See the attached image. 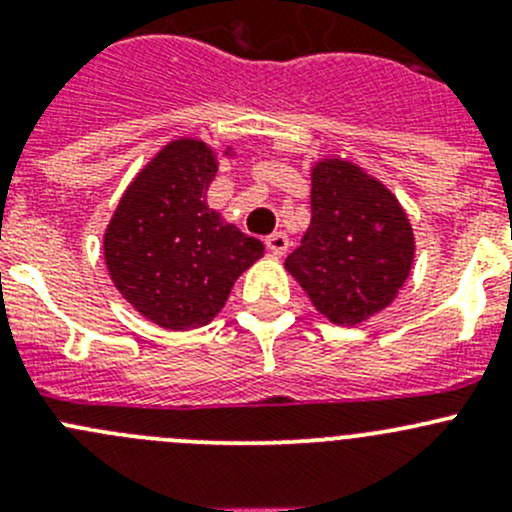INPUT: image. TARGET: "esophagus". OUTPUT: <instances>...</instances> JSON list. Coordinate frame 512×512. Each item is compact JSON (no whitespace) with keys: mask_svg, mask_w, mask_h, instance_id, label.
<instances>
[{"mask_svg":"<svg viewBox=\"0 0 512 512\" xmlns=\"http://www.w3.org/2000/svg\"><path fill=\"white\" fill-rule=\"evenodd\" d=\"M265 245L272 255L282 257V255H287V250H289V237L285 235V232H272V235L265 240Z\"/></svg>","mask_w":512,"mask_h":512,"instance_id":"obj_1","label":"esophagus"}]
</instances>
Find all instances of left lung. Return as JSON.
I'll use <instances>...</instances> for the list:
<instances>
[{
    "label": "left lung",
    "mask_w": 512,
    "mask_h": 512,
    "mask_svg": "<svg viewBox=\"0 0 512 512\" xmlns=\"http://www.w3.org/2000/svg\"><path fill=\"white\" fill-rule=\"evenodd\" d=\"M312 220L285 270L314 309L339 327H356L389 307L409 280L414 227L399 198L347 158L312 165Z\"/></svg>",
    "instance_id": "8db88e82"
}]
</instances>
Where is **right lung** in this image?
Returning <instances> with one entry per match:
<instances>
[{"label": "right lung", "mask_w": 512, "mask_h": 512, "mask_svg": "<svg viewBox=\"0 0 512 512\" xmlns=\"http://www.w3.org/2000/svg\"><path fill=\"white\" fill-rule=\"evenodd\" d=\"M223 156H232L230 146ZM218 165L205 141L175 138L131 180L103 232L111 282L163 329L213 322L237 277L265 255L260 240L208 205Z\"/></svg>", "instance_id": "add662e5"}]
</instances>
